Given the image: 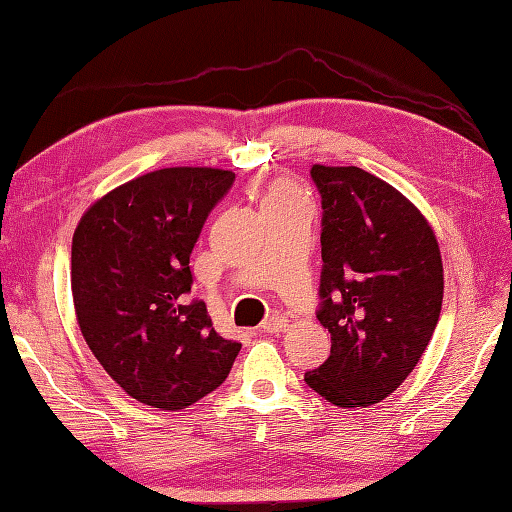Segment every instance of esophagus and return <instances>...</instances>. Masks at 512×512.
<instances>
[{"mask_svg":"<svg viewBox=\"0 0 512 512\" xmlns=\"http://www.w3.org/2000/svg\"><path fill=\"white\" fill-rule=\"evenodd\" d=\"M286 328H288V319H286V317H277V314H273V317H268V319L262 323V330L268 332V334L286 332Z\"/></svg>","mask_w":512,"mask_h":512,"instance_id":"obj_1","label":"esophagus"}]
</instances>
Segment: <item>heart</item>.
Returning a JSON list of instances; mask_svg holds the SVG:
<instances>
[{"label":"heart","instance_id":"obj_1","mask_svg":"<svg viewBox=\"0 0 512 512\" xmlns=\"http://www.w3.org/2000/svg\"><path fill=\"white\" fill-rule=\"evenodd\" d=\"M306 200V195L288 180H277L268 187L266 198H264V206H281V204H290V202H299Z\"/></svg>","mask_w":512,"mask_h":512}]
</instances>
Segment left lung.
<instances>
[{
  "label": "left lung",
  "mask_w": 512,
  "mask_h": 512,
  "mask_svg": "<svg viewBox=\"0 0 512 512\" xmlns=\"http://www.w3.org/2000/svg\"><path fill=\"white\" fill-rule=\"evenodd\" d=\"M310 176L323 206L317 319L332 350L306 385L336 407H369L402 385L436 330L440 246L427 217L369 171L314 165Z\"/></svg>",
  "instance_id": "left-lung-1"
}]
</instances>
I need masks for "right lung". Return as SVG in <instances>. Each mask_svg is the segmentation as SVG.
Masks as SVG:
<instances>
[{"label":"right lung","mask_w":512,"mask_h":512,"mask_svg":"<svg viewBox=\"0 0 512 512\" xmlns=\"http://www.w3.org/2000/svg\"><path fill=\"white\" fill-rule=\"evenodd\" d=\"M233 171L169 167L116 187L72 237L76 321L96 361L129 396L184 409L220 387L242 343L215 332L187 295L191 250Z\"/></svg>","instance_id":"1"}]
</instances>
